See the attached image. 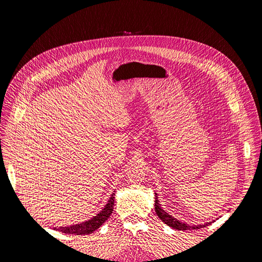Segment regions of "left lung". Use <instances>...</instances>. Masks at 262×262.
Masks as SVG:
<instances>
[{
	"instance_id": "1",
	"label": "left lung",
	"mask_w": 262,
	"mask_h": 262,
	"mask_svg": "<svg viewBox=\"0 0 262 262\" xmlns=\"http://www.w3.org/2000/svg\"><path fill=\"white\" fill-rule=\"evenodd\" d=\"M157 194L155 193V212L157 214V216L162 219L163 223H165L167 226L175 229V230H178V231H186V230H197V229H200V228H205L209 225H211L213 221H210V223H207L205 225H197V226H190V225H187L185 223H182V221L174 218L172 215H170L169 213H167L165 210H163V208L160 207V204H159V200L157 199Z\"/></svg>"
}]
</instances>
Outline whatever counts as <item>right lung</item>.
<instances>
[{"mask_svg": "<svg viewBox=\"0 0 262 262\" xmlns=\"http://www.w3.org/2000/svg\"><path fill=\"white\" fill-rule=\"evenodd\" d=\"M115 192V191H114ZM111 194V197L109 198L107 205L104 207V209L100 211L96 216L92 217L91 219L84 221L82 224L72 225L70 227H59V228H53L54 230L62 232L65 234H75V235H88L97 230L105 221L110 217L113 211L114 206V195L115 193Z\"/></svg>", "mask_w": 262, "mask_h": 262, "instance_id": "obj_1", "label": "right lung"}]
</instances>
